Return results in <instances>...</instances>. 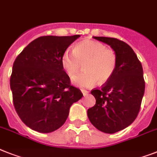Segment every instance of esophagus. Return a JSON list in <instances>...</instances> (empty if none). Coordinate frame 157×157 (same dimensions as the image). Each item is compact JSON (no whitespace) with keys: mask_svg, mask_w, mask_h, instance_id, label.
I'll list each match as a JSON object with an SVG mask.
<instances>
[{"mask_svg":"<svg viewBox=\"0 0 157 157\" xmlns=\"http://www.w3.org/2000/svg\"><path fill=\"white\" fill-rule=\"evenodd\" d=\"M81 91H82V94H83L84 96H86V94H88V93H89V91H87V90H83V89H82Z\"/></svg>","mask_w":157,"mask_h":157,"instance_id":"1","label":"esophagus"}]
</instances>
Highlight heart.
<instances>
[{"label":"heart","mask_w":157,"mask_h":157,"mask_svg":"<svg viewBox=\"0 0 157 157\" xmlns=\"http://www.w3.org/2000/svg\"><path fill=\"white\" fill-rule=\"evenodd\" d=\"M83 63L85 71L74 82L81 87H91L98 81L105 83L111 79L117 67V57L114 50L92 40L80 41L73 51L67 49L61 57V64L71 78L77 75Z\"/></svg>","instance_id":"1"}]
</instances>
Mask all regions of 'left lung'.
I'll return each mask as SVG.
<instances>
[{"label":"left lung","instance_id":"8db88e82","mask_svg":"<svg viewBox=\"0 0 157 157\" xmlns=\"http://www.w3.org/2000/svg\"><path fill=\"white\" fill-rule=\"evenodd\" d=\"M94 38L113 49L117 67L101 89L91 90L96 103L87 110V116L98 130L112 134L129 126L138 116L145 88L143 67L126 42L114 37Z\"/></svg>","mask_w":157,"mask_h":157}]
</instances>
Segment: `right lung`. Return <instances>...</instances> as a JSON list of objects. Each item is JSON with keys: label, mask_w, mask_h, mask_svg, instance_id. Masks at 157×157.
I'll return each instance as SVG.
<instances>
[{"label": "right lung", "mask_w": 157, "mask_h": 157, "mask_svg": "<svg viewBox=\"0 0 157 157\" xmlns=\"http://www.w3.org/2000/svg\"><path fill=\"white\" fill-rule=\"evenodd\" d=\"M80 37L43 36L31 41L14 61L10 88L18 116L38 132L62 127L70 107L83 94L71 85L61 64L62 54Z\"/></svg>", "instance_id": "right-lung-1"}]
</instances>
